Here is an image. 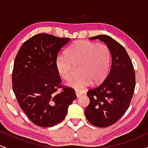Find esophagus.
<instances>
[{
    "label": "esophagus",
    "mask_w": 148,
    "mask_h": 148,
    "mask_svg": "<svg viewBox=\"0 0 148 148\" xmlns=\"http://www.w3.org/2000/svg\"><path fill=\"white\" fill-rule=\"evenodd\" d=\"M75 93L77 97H80L81 95H82L83 94H84V91L83 90H76Z\"/></svg>",
    "instance_id": "34e87169"
}]
</instances>
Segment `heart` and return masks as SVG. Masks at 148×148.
Listing matches in <instances>:
<instances>
[{
	"label": "heart",
	"instance_id": "b5f03b06",
	"mask_svg": "<svg viewBox=\"0 0 148 148\" xmlns=\"http://www.w3.org/2000/svg\"><path fill=\"white\" fill-rule=\"evenodd\" d=\"M111 63V52L106 45L88 41H79L67 51V56H58L56 66L62 79L72 77L74 66L79 65V75L67 83L69 86L81 89L91 84L102 81L108 72Z\"/></svg>",
	"mask_w": 148,
	"mask_h": 148
}]
</instances>
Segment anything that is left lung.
<instances>
[{
	"label": "left lung",
	"mask_w": 148,
	"mask_h": 148,
	"mask_svg": "<svg viewBox=\"0 0 148 148\" xmlns=\"http://www.w3.org/2000/svg\"><path fill=\"white\" fill-rule=\"evenodd\" d=\"M106 44L111 55L109 72L97 87L87 92L90 99L85 115L90 123L106 127L116 123L130 106L136 86L133 64L125 49L108 35L90 37Z\"/></svg>",
	"instance_id": "8db88e82"
}]
</instances>
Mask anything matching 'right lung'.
Returning a JSON list of instances; mask_svg holds the SVG:
<instances>
[{
    "label": "right lung",
    "mask_w": 148,
    "mask_h": 148,
    "mask_svg": "<svg viewBox=\"0 0 148 148\" xmlns=\"http://www.w3.org/2000/svg\"><path fill=\"white\" fill-rule=\"evenodd\" d=\"M70 38L37 34L25 42L14 60L12 88L20 107L32 123L51 127L61 123L76 98L72 88H60L56 61Z\"/></svg>",
    "instance_id": "1"
}]
</instances>
